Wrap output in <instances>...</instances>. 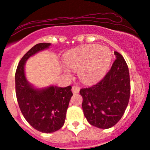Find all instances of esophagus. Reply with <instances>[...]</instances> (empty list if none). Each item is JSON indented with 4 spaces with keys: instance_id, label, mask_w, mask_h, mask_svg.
I'll return each instance as SVG.
<instances>
[{
    "instance_id": "1",
    "label": "esophagus",
    "mask_w": 150,
    "mask_h": 150,
    "mask_svg": "<svg viewBox=\"0 0 150 150\" xmlns=\"http://www.w3.org/2000/svg\"><path fill=\"white\" fill-rule=\"evenodd\" d=\"M72 92L74 94L78 93L79 92H80V88H79V87H77V86H72Z\"/></svg>"
}]
</instances>
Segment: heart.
I'll use <instances>...</instances> for the list:
<instances>
[{"label": "heart", "instance_id": "1", "mask_svg": "<svg viewBox=\"0 0 150 150\" xmlns=\"http://www.w3.org/2000/svg\"><path fill=\"white\" fill-rule=\"evenodd\" d=\"M112 61V52L108 47L96 44L80 45L69 50L64 62L69 68L78 71V78L85 84H93L104 77ZM65 72H68L65 69Z\"/></svg>", "mask_w": 150, "mask_h": 150}]
</instances>
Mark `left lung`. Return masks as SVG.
<instances>
[{
    "label": "left lung",
    "mask_w": 150,
    "mask_h": 150,
    "mask_svg": "<svg viewBox=\"0 0 150 150\" xmlns=\"http://www.w3.org/2000/svg\"><path fill=\"white\" fill-rule=\"evenodd\" d=\"M116 60L99 83L83 88L84 115L90 125L108 129L116 125L124 115L130 95L129 69L124 57L115 51Z\"/></svg>",
    "instance_id": "obj_1"
}]
</instances>
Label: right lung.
<instances>
[{
    "instance_id": "add662e5",
    "label": "right lung",
    "mask_w": 150,
    "mask_h": 150,
    "mask_svg": "<svg viewBox=\"0 0 150 150\" xmlns=\"http://www.w3.org/2000/svg\"><path fill=\"white\" fill-rule=\"evenodd\" d=\"M50 45L42 42L30 49L20 60L15 75L16 97L21 112L34 129L43 133L54 132L63 126L72 95L70 85L35 88L25 78L24 68L28 59Z\"/></svg>"
}]
</instances>
